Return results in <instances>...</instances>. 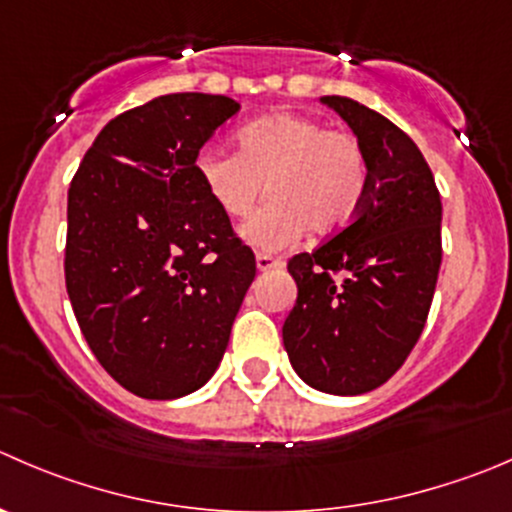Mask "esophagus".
<instances>
[{
	"instance_id": "esophagus-1",
	"label": "esophagus",
	"mask_w": 512,
	"mask_h": 512,
	"mask_svg": "<svg viewBox=\"0 0 512 512\" xmlns=\"http://www.w3.org/2000/svg\"><path fill=\"white\" fill-rule=\"evenodd\" d=\"M255 260H257V270L260 272H272L282 267V260L277 255H272V252H257Z\"/></svg>"
}]
</instances>
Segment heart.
Instances as JSON below:
<instances>
[{
	"instance_id": "heart-1",
	"label": "heart",
	"mask_w": 512,
	"mask_h": 512,
	"mask_svg": "<svg viewBox=\"0 0 512 512\" xmlns=\"http://www.w3.org/2000/svg\"><path fill=\"white\" fill-rule=\"evenodd\" d=\"M195 170L215 205L237 220L252 215L267 185L270 200L242 227V240L265 252L285 250L307 227L327 235L350 225L370 177L352 132L295 112L245 124L235 152H200Z\"/></svg>"
}]
</instances>
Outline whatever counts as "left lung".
Wrapping results in <instances>:
<instances>
[{"label": "left lung", "instance_id": "left-lung-1", "mask_svg": "<svg viewBox=\"0 0 512 512\" xmlns=\"http://www.w3.org/2000/svg\"><path fill=\"white\" fill-rule=\"evenodd\" d=\"M360 140L367 190L347 227L287 262L297 300L282 342L320 393L362 395L408 360L428 320L443 205L423 152L400 127L347 97H322Z\"/></svg>", "mask_w": 512, "mask_h": 512}]
</instances>
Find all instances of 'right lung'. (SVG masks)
Listing matches in <instances>:
<instances>
[{
  "mask_svg": "<svg viewBox=\"0 0 512 512\" xmlns=\"http://www.w3.org/2000/svg\"><path fill=\"white\" fill-rule=\"evenodd\" d=\"M237 109L202 92L127 109L69 185V302L99 365L140 398H182L215 375L255 280V255L195 170Z\"/></svg>",
  "mask_w": 512,
  "mask_h": 512,
  "instance_id": "obj_1",
  "label": "right lung"
}]
</instances>
